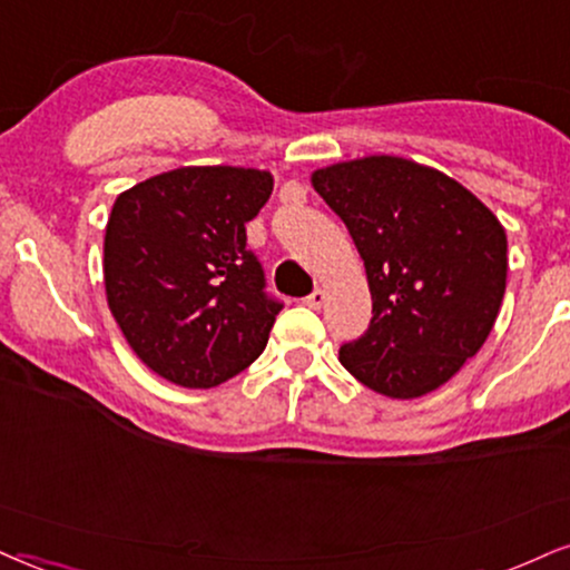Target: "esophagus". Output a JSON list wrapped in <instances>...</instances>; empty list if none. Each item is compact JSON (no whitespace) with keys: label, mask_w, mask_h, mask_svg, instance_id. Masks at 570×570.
Instances as JSON below:
<instances>
[{"label":"esophagus","mask_w":570,"mask_h":570,"mask_svg":"<svg viewBox=\"0 0 570 570\" xmlns=\"http://www.w3.org/2000/svg\"><path fill=\"white\" fill-rule=\"evenodd\" d=\"M323 302H326V289H315L313 294H307V297H305V305L313 307V309H318Z\"/></svg>","instance_id":"esophagus-1"}]
</instances>
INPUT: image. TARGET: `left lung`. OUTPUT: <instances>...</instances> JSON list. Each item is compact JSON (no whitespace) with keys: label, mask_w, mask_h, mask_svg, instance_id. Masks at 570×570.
<instances>
[{"label":"left lung","mask_w":570,"mask_h":570,"mask_svg":"<svg viewBox=\"0 0 570 570\" xmlns=\"http://www.w3.org/2000/svg\"><path fill=\"white\" fill-rule=\"evenodd\" d=\"M365 263L373 318L338 363L373 392H434L487 342L508 278V236L463 184L405 157L371 155L313 173Z\"/></svg>","instance_id":"obj_1"}]
</instances>
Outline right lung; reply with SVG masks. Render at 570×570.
Segmentation results:
<instances>
[{"label":"right lung","mask_w":570,"mask_h":570,"mask_svg":"<svg viewBox=\"0 0 570 570\" xmlns=\"http://www.w3.org/2000/svg\"><path fill=\"white\" fill-rule=\"evenodd\" d=\"M268 170L189 165L131 186L105 232V292L136 357L186 389H210L261 357L281 302L247 249Z\"/></svg>","instance_id":"add662e5"}]
</instances>
